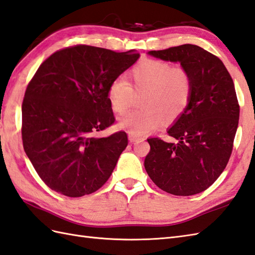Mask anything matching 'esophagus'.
<instances>
[{
    "label": "esophagus",
    "instance_id": "34e87169",
    "mask_svg": "<svg viewBox=\"0 0 255 255\" xmlns=\"http://www.w3.org/2000/svg\"><path fill=\"white\" fill-rule=\"evenodd\" d=\"M128 138H129L130 143H135V142H138V141H140V140H143V138H141V137H139V135L133 134V133H131V132L128 133Z\"/></svg>",
    "mask_w": 255,
    "mask_h": 255
}]
</instances>
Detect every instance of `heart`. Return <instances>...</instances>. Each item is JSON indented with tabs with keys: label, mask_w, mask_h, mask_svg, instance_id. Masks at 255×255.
I'll use <instances>...</instances> for the list:
<instances>
[{
	"label": "heart",
	"mask_w": 255,
	"mask_h": 255,
	"mask_svg": "<svg viewBox=\"0 0 255 255\" xmlns=\"http://www.w3.org/2000/svg\"><path fill=\"white\" fill-rule=\"evenodd\" d=\"M134 94L141 96L140 111L121 118L120 126L133 134H144L185 113L192 96V78L188 69L159 60H146L128 74V82L117 78L108 88L110 105L116 114L131 106Z\"/></svg>",
	"instance_id": "b5f03b06"
}]
</instances>
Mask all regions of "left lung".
<instances>
[{"mask_svg":"<svg viewBox=\"0 0 255 255\" xmlns=\"http://www.w3.org/2000/svg\"><path fill=\"white\" fill-rule=\"evenodd\" d=\"M149 54L187 68L192 96L185 113L167 131L176 143L147 139L151 150L144 168L152 181L170 194L200 193L221 176L232 155L240 112L233 78L220 58L198 45Z\"/></svg>","mask_w":255,"mask_h":255,"instance_id":"left-lung-1","label":"left lung"}]
</instances>
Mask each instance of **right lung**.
I'll return each mask as SVG.
<instances>
[{
    "label": "right lung",
    "mask_w": 255,
    "mask_h": 255,
    "mask_svg": "<svg viewBox=\"0 0 255 255\" xmlns=\"http://www.w3.org/2000/svg\"><path fill=\"white\" fill-rule=\"evenodd\" d=\"M139 56L77 44L40 65L22 101L21 138L35 171L52 190L78 198L110 178L128 144L127 133H96L115 122L110 84Z\"/></svg>",
    "instance_id": "obj_1"
}]
</instances>
